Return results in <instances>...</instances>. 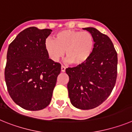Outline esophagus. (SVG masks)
I'll use <instances>...</instances> for the list:
<instances>
[{"instance_id":"obj_1","label":"esophagus","mask_w":132,"mask_h":132,"mask_svg":"<svg viewBox=\"0 0 132 132\" xmlns=\"http://www.w3.org/2000/svg\"><path fill=\"white\" fill-rule=\"evenodd\" d=\"M65 69H66V68L64 66H61V72H65Z\"/></svg>"}]
</instances>
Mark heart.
<instances>
[{
	"instance_id": "obj_1",
	"label": "heart",
	"mask_w": 132,
	"mask_h": 132,
	"mask_svg": "<svg viewBox=\"0 0 132 132\" xmlns=\"http://www.w3.org/2000/svg\"><path fill=\"white\" fill-rule=\"evenodd\" d=\"M94 47L93 35L88 31L64 30L55 35L54 40L47 39L45 49L51 59L57 61L63 56L70 65L80 66L91 57Z\"/></svg>"
}]
</instances>
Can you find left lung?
Returning a JSON list of instances; mask_svg holds the SVG:
<instances>
[{
	"label": "left lung",
	"mask_w": 132,
	"mask_h": 132,
	"mask_svg": "<svg viewBox=\"0 0 132 132\" xmlns=\"http://www.w3.org/2000/svg\"><path fill=\"white\" fill-rule=\"evenodd\" d=\"M94 47L91 57L80 66L67 68L65 72L71 103L75 108L90 110L101 105L111 94L117 77V53L111 39L97 29L88 27Z\"/></svg>",
	"instance_id": "8db88e82"
}]
</instances>
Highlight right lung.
Instances as JSON below:
<instances>
[{"label": "right lung", "instance_id": "1", "mask_svg": "<svg viewBox=\"0 0 132 132\" xmlns=\"http://www.w3.org/2000/svg\"><path fill=\"white\" fill-rule=\"evenodd\" d=\"M50 29L30 27L9 45L4 77L10 97L28 110H40L50 104L61 65L49 59L45 49Z\"/></svg>", "mask_w": 132, "mask_h": 132}]
</instances>
